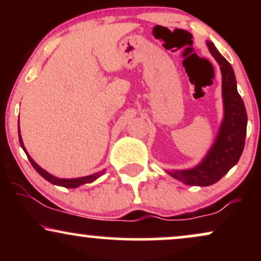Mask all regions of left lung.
Here are the masks:
<instances>
[{
  "mask_svg": "<svg viewBox=\"0 0 261 261\" xmlns=\"http://www.w3.org/2000/svg\"><path fill=\"white\" fill-rule=\"evenodd\" d=\"M212 54L222 72V95L224 104V119L218 131L216 142L199 166L188 170L168 172L173 178L188 185L207 187L220 180L228 173L241 158L247 135V110L243 99L237 91L236 76L232 66L217 51L215 45L207 41Z\"/></svg>",
  "mask_w": 261,
  "mask_h": 261,
  "instance_id": "1",
  "label": "left lung"
}]
</instances>
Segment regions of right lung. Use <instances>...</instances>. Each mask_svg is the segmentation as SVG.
Here are the masks:
<instances>
[{
  "label": "right lung",
  "instance_id": "1",
  "mask_svg": "<svg viewBox=\"0 0 261 261\" xmlns=\"http://www.w3.org/2000/svg\"><path fill=\"white\" fill-rule=\"evenodd\" d=\"M18 136H19V143H20V146H22V148L24 149L27 157H28V160H29V162H31V163H32V166L34 167V169L37 170L39 174L43 176L44 179H46L47 181H50V182H51V184H54V185H60V187H64V188H77V187H80V185L87 184V182L94 181L95 179L99 178V176L104 173V170H101V172L94 173V174H92V175H87V176H82V178H74V179L56 178V176L49 174V173H47L46 170H44L43 168H40V167H39L38 164L35 163V162L32 160L31 155H29L28 152L25 151L24 145H23V141H22V137H20L19 130H18Z\"/></svg>",
  "mask_w": 261,
  "mask_h": 261
}]
</instances>
